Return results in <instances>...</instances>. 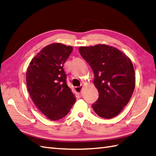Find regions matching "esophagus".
Segmentation results:
<instances>
[{
	"mask_svg": "<svg viewBox=\"0 0 156 156\" xmlns=\"http://www.w3.org/2000/svg\"><path fill=\"white\" fill-rule=\"evenodd\" d=\"M83 88H84V86H83V85H81L80 86H79V87H76V88H75L76 92L77 93H81L82 91Z\"/></svg>",
	"mask_w": 156,
	"mask_h": 156,
	"instance_id": "1",
	"label": "esophagus"
}]
</instances>
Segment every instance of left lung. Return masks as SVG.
<instances>
[{
    "label": "left lung",
    "mask_w": 156,
    "mask_h": 156,
    "mask_svg": "<svg viewBox=\"0 0 156 156\" xmlns=\"http://www.w3.org/2000/svg\"><path fill=\"white\" fill-rule=\"evenodd\" d=\"M79 52L94 74V84L99 93L92 106L100 117L118 115L128 104L136 85L132 61L121 50L112 46H80Z\"/></svg>",
    "instance_id": "1"
}]
</instances>
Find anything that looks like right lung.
Here are the masks:
<instances>
[{
	"mask_svg": "<svg viewBox=\"0 0 156 156\" xmlns=\"http://www.w3.org/2000/svg\"><path fill=\"white\" fill-rule=\"evenodd\" d=\"M73 47L53 43L44 47L29 64L26 74L27 89L32 100L52 121L68 114L76 97L66 84L63 66Z\"/></svg>",
	"mask_w": 156,
	"mask_h": 156,
	"instance_id": "right-lung-1",
	"label": "right lung"
}]
</instances>
